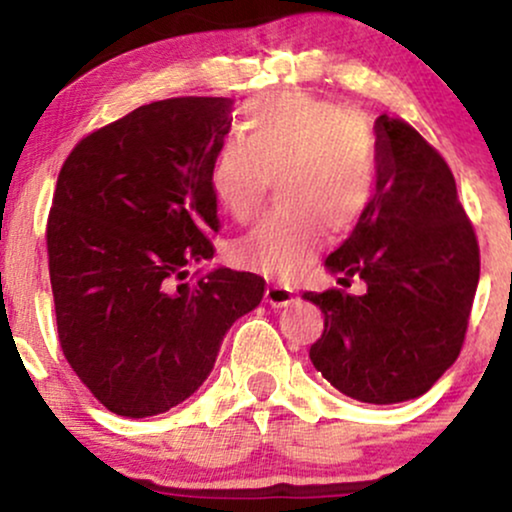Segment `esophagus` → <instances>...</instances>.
Instances as JSON below:
<instances>
[{
  "label": "esophagus",
  "mask_w": 512,
  "mask_h": 512,
  "mask_svg": "<svg viewBox=\"0 0 512 512\" xmlns=\"http://www.w3.org/2000/svg\"><path fill=\"white\" fill-rule=\"evenodd\" d=\"M264 298H267V303L272 305V308H286V305L293 303V289L284 284H269Z\"/></svg>",
  "instance_id": "obj_1"
}]
</instances>
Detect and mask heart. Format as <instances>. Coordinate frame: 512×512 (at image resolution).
Returning a JSON list of instances; mask_svg holds the SVG:
<instances>
[{"label": "heart", "mask_w": 512, "mask_h": 512, "mask_svg": "<svg viewBox=\"0 0 512 512\" xmlns=\"http://www.w3.org/2000/svg\"><path fill=\"white\" fill-rule=\"evenodd\" d=\"M243 137L226 139L209 168L216 202L240 223L255 219L279 182V207L238 240V260L257 272H303L325 243V221L342 231L368 207L375 170L349 110L308 93L252 103Z\"/></svg>", "instance_id": "obj_1"}]
</instances>
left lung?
Instances as JSON below:
<instances>
[{"instance_id": "left-lung-1", "label": "left lung", "mask_w": 512, "mask_h": 512, "mask_svg": "<svg viewBox=\"0 0 512 512\" xmlns=\"http://www.w3.org/2000/svg\"><path fill=\"white\" fill-rule=\"evenodd\" d=\"M375 195L327 269L367 281L363 297L305 291L325 313L310 361L346 397L424 395L460 356L479 284V243L445 158L399 117L375 122Z\"/></svg>"}]
</instances>
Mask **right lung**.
<instances>
[{"mask_svg": "<svg viewBox=\"0 0 512 512\" xmlns=\"http://www.w3.org/2000/svg\"><path fill=\"white\" fill-rule=\"evenodd\" d=\"M231 98H168L74 146L48 216V262L64 358L113 414L144 419L207 380L221 342L257 308L264 279L190 267L219 233L209 168Z\"/></svg>", "mask_w": 512, "mask_h": 512, "instance_id": "right-lung-1", "label": "right lung"}]
</instances>
